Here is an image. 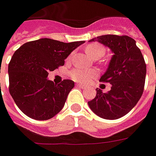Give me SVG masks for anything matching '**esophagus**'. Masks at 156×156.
<instances>
[{
	"label": "esophagus",
	"instance_id": "obj_1",
	"mask_svg": "<svg viewBox=\"0 0 156 156\" xmlns=\"http://www.w3.org/2000/svg\"><path fill=\"white\" fill-rule=\"evenodd\" d=\"M77 86L80 88H81V89H85L86 88V86H85V85H80V84H77Z\"/></svg>",
	"mask_w": 156,
	"mask_h": 156
}]
</instances>
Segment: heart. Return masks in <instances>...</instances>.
<instances>
[{"mask_svg": "<svg viewBox=\"0 0 156 156\" xmlns=\"http://www.w3.org/2000/svg\"><path fill=\"white\" fill-rule=\"evenodd\" d=\"M85 52L91 58L99 59L105 55V49L99 44L92 43L86 47ZM70 76L71 79L75 81L85 84L90 82L91 80L97 76V71L94 70H89V69L75 68L70 72Z\"/></svg>", "mask_w": 156, "mask_h": 156, "instance_id": "b5f03b06", "label": "heart"}]
</instances>
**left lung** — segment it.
Wrapping results in <instances>:
<instances>
[{"label":"left lung","instance_id":"left-lung-1","mask_svg":"<svg viewBox=\"0 0 156 156\" xmlns=\"http://www.w3.org/2000/svg\"><path fill=\"white\" fill-rule=\"evenodd\" d=\"M89 42H99L113 53L100 81L112 85L108 93L96 89L95 98L88 102L96 115L114 120L128 113L142 95L146 65L136 41L128 36L102 35Z\"/></svg>","mask_w":156,"mask_h":156}]
</instances>
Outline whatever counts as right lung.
<instances>
[{"label": "right lung", "instance_id": "add662e5", "mask_svg": "<svg viewBox=\"0 0 156 156\" xmlns=\"http://www.w3.org/2000/svg\"><path fill=\"white\" fill-rule=\"evenodd\" d=\"M84 43L40 38L24 43L15 51L8 66L9 90L25 115L35 120H48L62 109L75 83L63 80L54 84L48 79V72L64 65L71 51Z\"/></svg>", "mask_w": 156, "mask_h": 156}]
</instances>
